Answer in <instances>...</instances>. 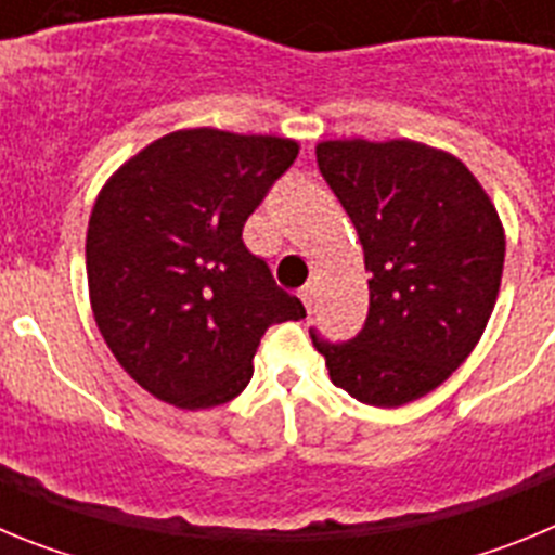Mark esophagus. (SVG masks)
I'll return each instance as SVG.
<instances>
[{
	"label": "esophagus",
	"instance_id": "34e87169",
	"mask_svg": "<svg viewBox=\"0 0 555 555\" xmlns=\"http://www.w3.org/2000/svg\"><path fill=\"white\" fill-rule=\"evenodd\" d=\"M313 297H317V288H313L311 283L300 288V300H302V306L308 308V311H311V308H313Z\"/></svg>",
	"mask_w": 555,
	"mask_h": 555
}]
</instances>
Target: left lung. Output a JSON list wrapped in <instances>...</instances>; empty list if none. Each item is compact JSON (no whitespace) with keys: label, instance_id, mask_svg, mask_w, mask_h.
Segmentation results:
<instances>
[{"label":"left lung","instance_id":"1","mask_svg":"<svg viewBox=\"0 0 555 555\" xmlns=\"http://www.w3.org/2000/svg\"><path fill=\"white\" fill-rule=\"evenodd\" d=\"M322 178L364 247L370 313L350 341L311 331L331 380L397 409L444 384L483 336L503 278L498 210L455 155L416 141H322Z\"/></svg>","mask_w":555,"mask_h":555}]
</instances>
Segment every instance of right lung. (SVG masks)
<instances>
[{
    "mask_svg": "<svg viewBox=\"0 0 555 555\" xmlns=\"http://www.w3.org/2000/svg\"><path fill=\"white\" fill-rule=\"evenodd\" d=\"M297 141L194 127L127 160L86 235L91 308L127 375L178 409L242 395L267 327L306 308L242 238Z\"/></svg>",
    "mask_w": 555,
    "mask_h": 555,
    "instance_id": "add662e5",
    "label": "right lung"
}]
</instances>
